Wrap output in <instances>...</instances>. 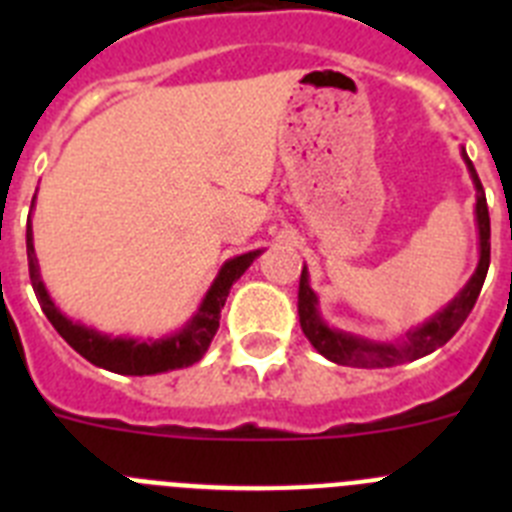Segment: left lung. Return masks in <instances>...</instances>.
Here are the masks:
<instances>
[{
    "label": "left lung",
    "mask_w": 512,
    "mask_h": 512,
    "mask_svg": "<svg viewBox=\"0 0 512 512\" xmlns=\"http://www.w3.org/2000/svg\"><path fill=\"white\" fill-rule=\"evenodd\" d=\"M467 158V166L472 171L474 187H477V225H479V266L474 271V277L469 279V284L461 289V295L451 302L446 310H441L436 318H431L428 323H423L420 328H415L413 333H408V341L405 343H372L361 341V338L346 336L341 330H330L323 320L318 318V300H315V292L307 284V271L302 269L300 277V302H297V310H300V325L305 330L307 341L318 348L325 359L336 361L343 366H397L405 364V361L420 359V356L431 354L438 346H443L446 341L454 338L456 330L464 325V320L469 318L474 302H477L479 292H482V284H485L487 269H490V210H487V197L482 182H479L477 171H474L472 161Z\"/></svg>",
    "instance_id": "1"
}]
</instances>
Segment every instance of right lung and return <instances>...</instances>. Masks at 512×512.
I'll return each instance as SVG.
<instances>
[{"label":"right lung","mask_w":512,"mask_h":512,"mask_svg":"<svg viewBox=\"0 0 512 512\" xmlns=\"http://www.w3.org/2000/svg\"><path fill=\"white\" fill-rule=\"evenodd\" d=\"M256 256H259V251L243 253V256L230 259L220 269L215 284H212L205 302H202L200 312L194 315V320L182 333H176L171 338H158V341L110 338L97 333V330L74 323L66 315H61V310L53 305V300L45 292L43 282H40L38 261H35L33 248V230H30V223H27V269H30V282H33L35 297H38L40 307H43L45 318L51 320V325L61 333L63 341L69 343L74 351H79L84 359L92 361L94 366L110 369L115 374H133V377L184 369V366H192L194 361H200L207 346H210L212 336L220 328V310H223L225 300H228L230 287L251 266V261Z\"/></svg>","instance_id":"1"}]
</instances>
